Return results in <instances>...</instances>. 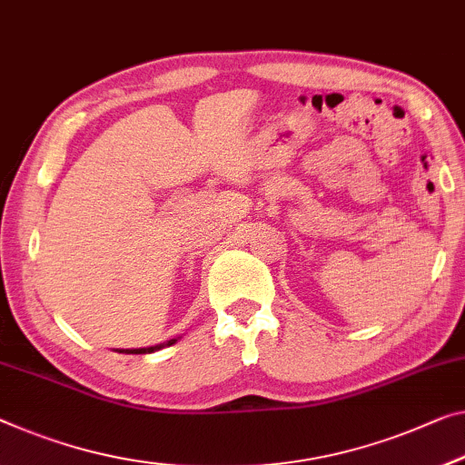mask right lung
Returning <instances> with one entry per match:
<instances>
[{
    "label": "right lung",
    "mask_w": 465,
    "mask_h": 465,
    "mask_svg": "<svg viewBox=\"0 0 465 465\" xmlns=\"http://www.w3.org/2000/svg\"><path fill=\"white\" fill-rule=\"evenodd\" d=\"M178 339H170V341H166V342H160V345H153V347H141V349H116L118 353H153V351H160L162 347H170V345H174Z\"/></svg>",
    "instance_id": "1"
}]
</instances>
